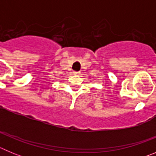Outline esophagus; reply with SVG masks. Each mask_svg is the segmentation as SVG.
<instances>
[{
  "instance_id": "obj_1",
  "label": "esophagus",
  "mask_w": 156,
  "mask_h": 156,
  "mask_svg": "<svg viewBox=\"0 0 156 156\" xmlns=\"http://www.w3.org/2000/svg\"><path fill=\"white\" fill-rule=\"evenodd\" d=\"M73 73L75 74V75H80V72H74Z\"/></svg>"
}]
</instances>
